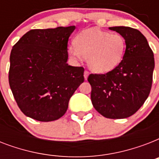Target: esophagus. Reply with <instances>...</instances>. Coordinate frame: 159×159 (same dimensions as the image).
Returning <instances> with one entry per match:
<instances>
[{"label": "esophagus", "mask_w": 159, "mask_h": 159, "mask_svg": "<svg viewBox=\"0 0 159 159\" xmlns=\"http://www.w3.org/2000/svg\"><path fill=\"white\" fill-rule=\"evenodd\" d=\"M88 76H89V72H88V71H87V70H85V72H84V78H85V80L87 79V77H88Z\"/></svg>", "instance_id": "esophagus-1"}]
</instances>
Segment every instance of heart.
<instances>
[{"label": "heart", "mask_w": 159, "mask_h": 159, "mask_svg": "<svg viewBox=\"0 0 159 159\" xmlns=\"http://www.w3.org/2000/svg\"><path fill=\"white\" fill-rule=\"evenodd\" d=\"M68 53L77 58H87V66L97 73H106L117 67L123 60L125 39L120 34H111L97 28L80 32Z\"/></svg>", "instance_id": "1"}]
</instances>
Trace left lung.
I'll list each match as a JSON object with an SVG mask.
<instances>
[{"label":"left lung","mask_w":159,"mask_h":159,"mask_svg":"<svg viewBox=\"0 0 159 159\" xmlns=\"http://www.w3.org/2000/svg\"><path fill=\"white\" fill-rule=\"evenodd\" d=\"M109 29L124 36L125 53L120 64L112 71L89 75L91 99L94 108L106 118H127L143 106L150 93L153 53L138 30L125 26Z\"/></svg>","instance_id":"obj_1"}]
</instances>
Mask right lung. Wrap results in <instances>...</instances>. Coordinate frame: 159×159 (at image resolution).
Segmentation results:
<instances>
[{
    "mask_svg": "<svg viewBox=\"0 0 159 159\" xmlns=\"http://www.w3.org/2000/svg\"><path fill=\"white\" fill-rule=\"evenodd\" d=\"M75 28L31 30L13 46L9 84L26 116L43 122L61 118L84 82V68L67 63V42Z\"/></svg>",
    "mask_w": 159,
    "mask_h": 159,
    "instance_id": "add662e5",
    "label": "right lung"
}]
</instances>
